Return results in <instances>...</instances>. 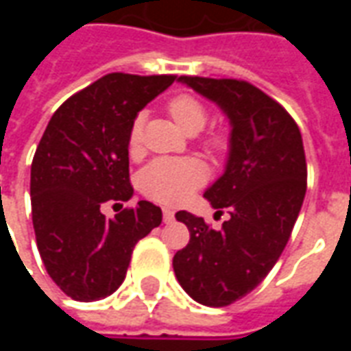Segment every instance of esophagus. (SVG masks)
Here are the masks:
<instances>
[{"instance_id": "obj_1", "label": "esophagus", "mask_w": 351, "mask_h": 351, "mask_svg": "<svg viewBox=\"0 0 351 351\" xmlns=\"http://www.w3.org/2000/svg\"><path fill=\"white\" fill-rule=\"evenodd\" d=\"M175 220V213L171 210V208H163V221L165 223H169V221Z\"/></svg>"}]
</instances>
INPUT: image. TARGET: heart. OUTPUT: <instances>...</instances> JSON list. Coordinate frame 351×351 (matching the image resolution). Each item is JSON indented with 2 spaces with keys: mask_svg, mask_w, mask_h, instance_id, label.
Segmentation results:
<instances>
[{
  "mask_svg": "<svg viewBox=\"0 0 351 351\" xmlns=\"http://www.w3.org/2000/svg\"><path fill=\"white\" fill-rule=\"evenodd\" d=\"M167 112L175 120L176 125L188 135H193L205 128L208 110L205 103L195 97L193 93H176L167 101ZM143 128H145V114H137L133 118L128 133V150L131 156H137L143 150ZM205 146L213 154H221L228 150L229 137L226 131L214 130L205 137ZM205 167L197 160H173L161 158L148 163L141 175L138 184L141 190L148 197L156 199L160 203L175 205L182 203L191 191L205 182Z\"/></svg>",
  "mask_w": 351,
  "mask_h": 351,
  "instance_id": "1",
  "label": "heart"
}]
</instances>
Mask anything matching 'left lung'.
I'll use <instances>...</instances> for the list:
<instances>
[{
	"label": "left lung",
	"instance_id": "obj_1",
	"mask_svg": "<svg viewBox=\"0 0 351 351\" xmlns=\"http://www.w3.org/2000/svg\"><path fill=\"white\" fill-rule=\"evenodd\" d=\"M214 101L231 123L223 175L205 191L229 208L221 229L180 210L190 243L173 258L176 280L193 301L228 306L258 287L286 248L306 193L301 131L286 108L246 80L180 77Z\"/></svg>",
	"mask_w": 351,
	"mask_h": 351
}]
</instances>
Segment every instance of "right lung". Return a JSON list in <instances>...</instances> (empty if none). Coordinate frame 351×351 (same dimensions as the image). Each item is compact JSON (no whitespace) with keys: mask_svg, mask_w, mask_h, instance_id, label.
I'll list each match as a JSON object with an SVG mask.
<instances>
[{"mask_svg":"<svg viewBox=\"0 0 351 351\" xmlns=\"http://www.w3.org/2000/svg\"><path fill=\"white\" fill-rule=\"evenodd\" d=\"M175 79L108 73L65 101L39 141L29 182L37 248L50 278L75 301L114 293L135 244L161 223V208L148 201L112 220L101 208L133 195L130 125Z\"/></svg>","mask_w":351,"mask_h":351,"instance_id":"add662e5","label":"right lung"}]
</instances>
